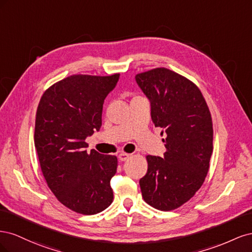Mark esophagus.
Segmentation results:
<instances>
[{
  "mask_svg": "<svg viewBox=\"0 0 252 252\" xmlns=\"http://www.w3.org/2000/svg\"><path fill=\"white\" fill-rule=\"evenodd\" d=\"M129 158H130V155L125 154V152H122V154L119 155V159H120V161H122V162L126 161V159H128Z\"/></svg>",
  "mask_w": 252,
  "mask_h": 252,
  "instance_id": "1",
  "label": "esophagus"
}]
</instances>
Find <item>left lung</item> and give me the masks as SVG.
<instances>
[{"label":"left lung","instance_id":"1","mask_svg":"<svg viewBox=\"0 0 252 252\" xmlns=\"http://www.w3.org/2000/svg\"><path fill=\"white\" fill-rule=\"evenodd\" d=\"M135 81L150 101L155 126L167 135L164 158L146 157L142 196L154 208L170 211L191 199L207 175L213 149L211 114L195 84L167 68L138 73Z\"/></svg>","mask_w":252,"mask_h":252}]
</instances>
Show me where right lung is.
<instances>
[{"label":"right lung","mask_w":252,"mask_h":252,"mask_svg":"<svg viewBox=\"0 0 252 252\" xmlns=\"http://www.w3.org/2000/svg\"><path fill=\"white\" fill-rule=\"evenodd\" d=\"M119 78L70 75L45 91L37 106L34 146L42 173L57 199L82 215L101 212L113 200L118 158L87 152L85 140L100 130L104 100Z\"/></svg>","instance_id":"obj_1"}]
</instances>
